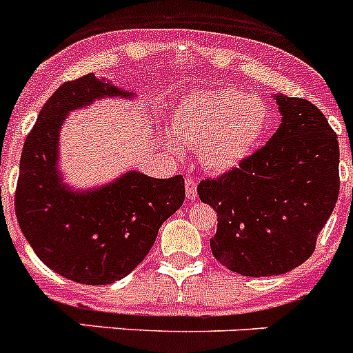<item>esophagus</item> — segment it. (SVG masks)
<instances>
[{"label": "esophagus", "instance_id": "34e87169", "mask_svg": "<svg viewBox=\"0 0 353 353\" xmlns=\"http://www.w3.org/2000/svg\"><path fill=\"white\" fill-rule=\"evenodd\" d=\"M185 189H187V198L189 199L198 198V189H196V182L191 174H187L185 176Z\"/></svg>", "mask_w": 353, "mask_h": 353}]
</instances>
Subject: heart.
<instances>
[{
    "mask_svg": "<svg viewBox=\"0 0 353 353\" xmlns=\"http://www.w3.org/2000/svg\"><path fill=\"white\" fill-rule=\"evenodd\" d=\"M269 111L258 97L235 88L196 92L180 102L173 117L174 136L199 146L203 166L223 173L244 161L263 136Z\"/></svg>",
    "mask_w": 353,
    "mask_h": 353,
    "instance_id": "b5f03b06",
    "label": "heart"
}]
</instances>
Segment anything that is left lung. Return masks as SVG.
Instances as JSON below:
<instances>
[{
  "mask_svg": "<svg viewBox=\"0 0 353 353\" xmlns=\"http://www.w3.org/2000/svg\"><path fill=\"white\" fill-rule=\"evenodd\" d=\"M283 121L269 143L198 194L217 214L212 254L249 277L290 272L313 254L339 194V143L325 114L277 95Z\"/></svg>",
  "mask_w": 353,
  "mask_h": 353,
  "instance_id": "1",
  "label": "left lung"
}]
</instances>
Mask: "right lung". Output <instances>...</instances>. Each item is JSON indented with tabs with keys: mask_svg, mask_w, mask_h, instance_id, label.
<instances>
[{
	"mask_svg": "<svg viewBox=\"0 0 353 353\" xmlns=\"http://www.w3.org/2000/svg\"><path fill=\"white\" fill-rule=\"evenodd\" d=\"M129 97L93 74L67 81L43 104L21 155L15 215L37 256L83 285H109L148 254L159 228L185 198L183 176L152 179L130 171L86 192L70 191L56 171L58 134L68 111L101 97Z\"/></svg>",
	"mask_w": 353,
	"mask_h": 353,
	"instance_id": "right-lung-1",
	"label": "right lung"
}]
</instances>
